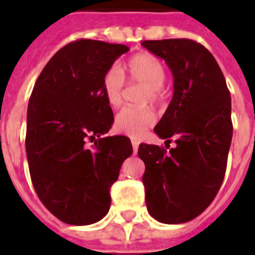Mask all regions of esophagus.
I'll use <instances>...</instances> for the list:
<instances>
[{"mask_svg":"<svg viewBox=\"0 0 255 255\" xmlns=\"http://www.w3.org/2000/svg\"><path fill=\"white\" fill-rule=\"evenodd\" d=\"M132 147H133V152L137 151V148H139V140L137 139H132Z\"/></svg>","mask_w":255,"mask_h":255,"instance_id":"obj_1","label":"esophagus"}]
</instances>
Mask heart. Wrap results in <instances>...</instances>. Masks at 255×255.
Here are the masks:
<instances>
[{
    "label": "heart",
    "instance_id": "b5f03b06",
    "mask_svg": "<svg viewBox=\"0 0 255 255\" xmlns=\"http://www.w3.org/2000/svg\"><path fill=\"white\" fill-rule=\"evenodd\" d=\"M123 74L132 82H139L147 86V92L144 99L157 102L161 98L160 87L164 85L167 73L163 63L149 53H139L131 57L126 62ZM102 87L108 104L116 107L122 103L123 98V78L116 69L108 70L104 74ZM156 122V115L149 107L132 108L126 107L116 115L115 128L116 131L126 133L132 137H140L148 128Z\"/></svg>",
    "mask_w": 255,
    "mask_h": 255
}]
</instances>
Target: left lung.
Wrapping results in <instances>:
<instances>
[{
  "instance_id": "left-lung-1",
  "label": "left lung",
  "mask_w": 255,
  "mask_h": 255,
  "mask_svg": "<svg viewBox=\"0 0 255 255\" xmlns=\"http://www.w3.org/2000/svg\"><path fill=\"white\" fill-rule=\"evenodd\" d=\"M173 75V96L156 135L176 147L140 144L148 213L163 224L193 220L210 205L225 176L233 124L225 78L209 50L192 39L143 41Z\"/></svg>"
}]
</instances>
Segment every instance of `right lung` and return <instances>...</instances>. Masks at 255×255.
Returning <instances> with one entry per match:
<instances>
[{
  "mask_svg": "<svg viewBox=\"0 0 255 255\" xmlns=\"http://www.w3.org/2000/svg\"><path fill=\"white\" fill-rule=\"evenodd\" d=\"M128 50L94 39L71 42L47 62L30 96V177L42 204L70 225L95 224L108 213L111 185L132 155L127 136L100 137L114 123L102 81ZM95 137L88 148L87 140Z\"/></svg>",
  "mask_w": 255,
  "mask_h": 255,
  "instance_id": "add662e5",
  "label": "right lung"
}]
</instances>
